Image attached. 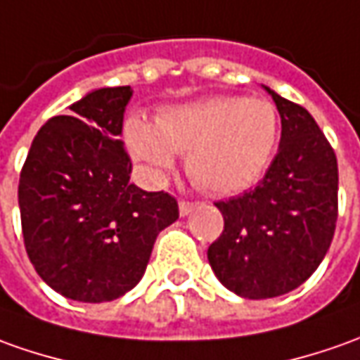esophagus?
<instances>
[{"instance_id": "esophagus-1", "label": "esophagus", "mask_w": 360, "mask_h": 360, "mask_svg": "<svg viewBox=\"0 0 360 360\" xmlns=\"http://www.w3.org/2000/svg\"><path fill=\"white\" fill-rule=\"evenodd\" d=\"M197 207V202H189V200H179V214L187 217L193 209Z\"/></svg>"}]
</instances>
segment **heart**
Masks as SVG:
<instances>
[{
    "label": "heart",
    "instance_id": "b5f03b06",
    "mask_svg": "<svg viewBox=\"0 0 360 360\" xmlns=\"http://www.w3.org/2000/svg\"><path fill=\"white\" fill-rule=\"evenodd\" d=\"M278 138V110L264 98H205L163 110L158 122L129 116L124 124L131 158L153 179H163L181 153L193 181L214 195L250 189L268 169Z\"/></svg>",
    "mask_w": 360,
    "mask_h": 360
}]
</instances>
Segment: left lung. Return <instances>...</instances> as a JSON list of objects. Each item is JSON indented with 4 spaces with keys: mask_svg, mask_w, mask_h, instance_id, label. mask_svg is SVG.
Segmentation results:
<instances>
[{
    "mask_svg": "<svg viewBox=\"0 0 360 360\" xmlns=\"http://www.w3.org/2000/svg\"><path fill=\"white\" fill-rule=\"evenodd\" d=\"M264 90L282 118L280 148L254 189L217 202L224 231L207 252L219 282L246 300L300 288L325 258L337 222L335 151L307 110Z\"/></svg>",
    "mask_w": 360,
    "mask_h": 360,
    "instance_id": "left-lung-1",
    "label": "left lung"
}]
</instances>
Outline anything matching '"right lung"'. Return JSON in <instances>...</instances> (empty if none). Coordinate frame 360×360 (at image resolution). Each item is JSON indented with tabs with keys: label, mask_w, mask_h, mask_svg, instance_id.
Here are the masks:
<instances>
[{
	"label": "right lung",
	"mask_w": 360,
	"mask_h": 360,
	"mask_svg": "<svg viewBox=\"0 0 360 360\" xmlns=\"http://www.w3.org/2000/svg\"><path fill=\"white\" fill-rule=\"evenodd\" d=\"M129 86L96 88L46 120L19 177L29 260L68 300L102 303L136 288L153 242L179 219L177 200L129 183L124 112Z\"/></svg>",
	"instance_id": "1"
}]
</instances>
